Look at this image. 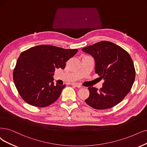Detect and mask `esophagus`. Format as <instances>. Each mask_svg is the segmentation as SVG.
<instances>
[{
  "label": "esophagus",
  "mask_w": 147,
  "mask_h": 147,
  "mask_svg": "<svg viewBox=\"0 0 147 147\" xmlns=\"http://www.w3.org/2000/svg\"><path fill=\"white\" fill-rule=\"evenodd\" d=\"M71 85H74V86H76V87L78 88H80L82 87V86H81V85H80V84H77V83H73V84H71Z\"/></svg>",
  "instance_id": "34e87169"
}]
</instances>
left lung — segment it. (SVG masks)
<instances>
[{"mask_svg":"<svg viewBox=\"0 0 147 147\" xmlns=\"http://www.w3.org/2000/svg\"><path fill=\"white\" fill-rule=\"evenodd\" d=\"M82 50L93 57L95 73L104 80L99 90L88 88L90 96L85 102L97 110L113 107L121 102L131 89L135 69L129 54L122 48L108 41L97 42Z\"/></svg>","mask_w":147,"mask_h":147,"instance_id":"obj_1","label":"left lung"}]
</instances>
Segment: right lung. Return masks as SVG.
I'll return each instance as SVG.
<instances>
[{
  "label": "right lung",
  "mask_w": 147,
  "mask_h": 147,
  "mask_svg": "<svg viewBox=\"0 0 147 147\" xmlns=\"http://www.w3.org/2000/svg\"><path fill=\"white\" fill-rule=\"evenodd\" d=\"M78 49L39 45L20 54L13 71V80L19 94L26 102L45 107L56 101L65 85H54L56 68L63 69Z\"/></svg>",
  "instance_id": "obj_1"
}]
</instances>
